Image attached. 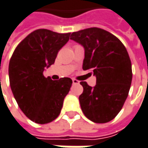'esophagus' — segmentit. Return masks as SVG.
Returning <instances> with one entry per match:
<instances>
[{"instance_id": "34e87169", "label": "esophagus", "mask_w": 148, "mask_h": 148, "mask_svg": "<svg viewBox=\"0 0 148 148\" xmlns=\"http://www.w3.org/2000/svg\"><path fill=\"white\" fill-rule=\"evenodd\" d=\"M72 81H73V84H79V80H77V79H72Z\"/></svg>"}]
</instances>
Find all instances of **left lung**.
<instances>
[{
	"label": "left lung",
	"mask_w": 148,
	"mask_h": 148,
	"mask_svg": "<svg viewBox=\"0 0 148 148\" xmlns=\"http://www.w3.org/2000/svg\"><path fill=\"white\" fill-rule=\"evenodd\" d=\"M70 39L84 48L83 69L96 77L93 88L80 82L83 113L93 122H109L121 111L130 90L132 70L127 50L116 36L98 27L74 32Z\"/></svg>",
	"instance_id": "8db88e82"
}]
</instances>
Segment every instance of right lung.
I'll list each match as a JSON object with an SVG mask.
<instances>
[{"instance_id":"obj_1","label":"right lung","mask_w":148,"mask_h":148,"mask_svg":"<svg viewBox=\"0 0 148 148\" xmlns=\"http://www.w3.org/2000/svg\"><path fill=\"white\" fill-rule=\"evenodd\" d=\"M69 35L48 29L33 31L16 46L10 59L12 94L25 116L35 123L47 124L58 116L72 85L70 78L52 80L43 75L45 68L54 64Z\"/></svg>"}]
</instances>
